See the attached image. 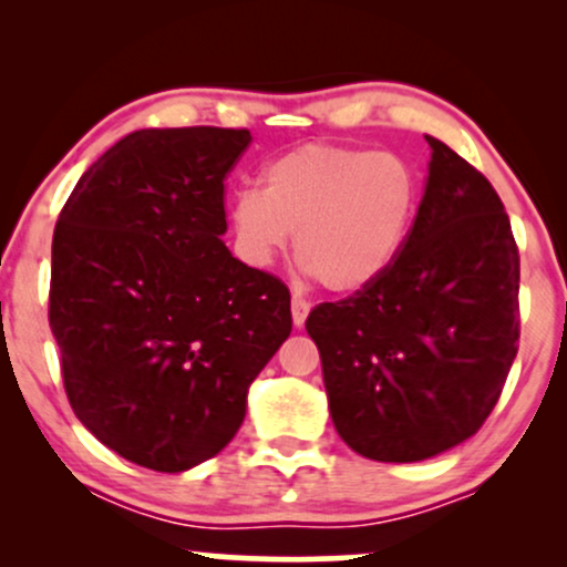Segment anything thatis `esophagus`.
Returning a JSON list of instances; mask_svg holds the SVG:
<instances>
[{"label":"esophagus","mask_w":567,"mask_h":567,"mask_svg":"<svg viewBox=\"0 0 567 567\" xmlns=\"http://www.w3.org/2000/svg\"><path fill=\"white\" fill-rule=\"evenodd\" d=\"M290 309H292V322H296V328H301V324L306 322V317H309L311 303L306 301V298H301V296H292Z\"/></svg>","instance_id":"1"}]
</instances>
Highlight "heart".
Returning <instances> with one entry per match:
<instances>
[{"mask_svg": "<svg viewBox=\"0 0 567 567\" xmlns=\"http://www.w3.org/2000/svg\"><path fill=\"white\" fill-rule=\"evenodd\" d=\"M419 175L389 152L309 143L264 167V188L229 202L234 247L266 269L296 234V256L322 288L357 292L394 264L419 210Z\"/></svg>", "mask_w": 567, "mask_h": 567, "instance_id": "b5f03b06", "label": "heart"}]
</instances>
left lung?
<instances>
[{
  "instance_id": "left-lung-1",
  "label": "left lung",
  "mask_w": 567,
  "mask_h": 567,
  "mask_svg": "<svg viewBox=\"0 0 567 567\" xmlns=\"http://www.w3.org/2000/svg\"><path fill=\"white\" fill-rule=\"evenodd\" d=\"M426 141V188L400 256L306 317L338 434L389 464L470 440L519 347V250L504 202L451 146Z\"/></svg>"
}]
</instances>
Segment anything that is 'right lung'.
<instances>
[{"instance_id":"obj_1","label":"right lung","mask_w":567,"mask_h":567,"mask_svg":"<svg viewBox=\"0 0 567 567\" xmlns=\"http://www.w3.org/2000/svg\"><path fill=\"white\" fill-rule=\"evenodd\" d=\"M245 127L135 130L58 216L50 330L71 410L122 458L184 472L224 451L292 330L290 290L237 261L224 181Z\"/></svg>"}]
</instances>
